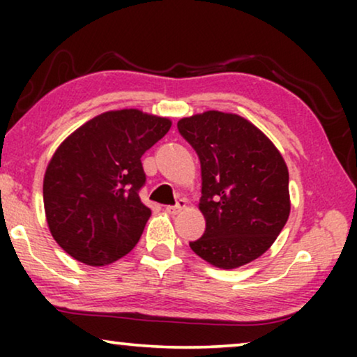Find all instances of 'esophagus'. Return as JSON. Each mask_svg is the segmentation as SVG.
<instances>
[{"label": "esophagus", "instance_id": "34e87169", "mask_svg": "<svg viewBox=\"0 0 357 357\" xmlns=\"http://www.w3.org/2000/svg\"><path fill=\"white\" fill-rule=\"evenodd\" d=\"M185 204H187L185 203V199H178L175 204H169V206H165V211L169 214H178L185 208Z\"/></svg>", "mask_w": 357, "mask_h": 357}]
</instances>
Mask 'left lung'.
<instances>
[{"instance_id": "1", "label": "left lung", "mask_w": 357, "mask_h": 357, "mask_svg": "<svg viewBox=\"0 0 357 357\" xmlns=\"http://www.w3.org/2000/svg\"><path fill=\"white\" fill-rule=\"evenodd\" d=\"M178 133L202 164L206 229L192 250L232 270L263 255L289 218V172L275 144L242 116L209 110L182 119Z\"/></svg>"}]
</instances>
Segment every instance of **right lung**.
<instances>
[{
    "instance_id": "obj_1",
    "label": "right lung",
    "mask_w": 357,
    "mask_h": 357,
    "mask_svg": "<svg viewBox=\"0 0 357 357\" xmlns=\"http://www.w3.org/2000/svg\"><path fill=\"white\" fill-rule=\"evenodd\" d=\"M170 125L136 109L105 112L63 141L43 178V206L68 255L102 266L138 243L151 216L139 199L146 183L141 158Z\"/></svg>"
}]
</instances>
